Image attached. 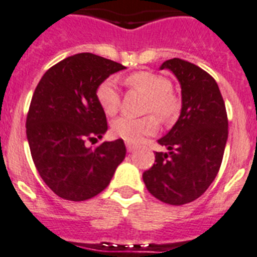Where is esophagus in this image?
I'll use <instances>...</instances> for the list:
<instances>
[{
  "mask_svg": "<svg viewBox=\"0 0 257 257\" xmlns=\"http://www.w3.org/2000/svg\"><path fill=\"white\" fill-rule=\"evenodd\" d=\"M126 149H128V152H133V150L136 149V147H135V145H133V144L126 143Z\"/></svg>",
  "mask_w": 257,
  "mask_h": 257,
  "instance_id": "34e87169",
  "label": "esophagus"
}]
</instances>
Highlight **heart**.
Instances as JSON below:
<instances>
[{"label": "heart", "instance_id": "obj_1", "mask_svg": "<svg viewBox=\"0 0 257 257\" xmlns=\"http://www.w3.org/2000/svg\"><path fill=\"white\" fill-rule=\"evenodd\" d=\"M124 84L129 89L140 91L147 95L144 112L156 113L161 121H169L178 114L181 99L172 88V83L168 78L148 71H137L125 76ZM96 99L104 113L108 116L117 113L120 93L112 79H105L100 83L96 89ZM157 117L154 114H147L137 118L122 116L112 122V133L126 143H139L145 136L156 132L158 126Z\"/></svg>", "mask_w": 257, "mask_h": 257}]
</instances>
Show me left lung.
Wrapping results in <instances>:
<instances>
[{
	"label": "left lung",
	"mask_w": 257,
	"mask_h": 257,
	"mask_svg": "<svg viewBox=\"0 0 257 257\" xmlns=\"http://www.w3.org/2000/svg\"><path fill=\"white\" fill-rule=\"evenodd\" d=\"M181 83L182 109L177 122L157 141L156 164L144 172L149 193L164 203L181 206L199 198L215 179L228 137L226 105L215 79L187 60L173 58L161 70Z\"/></svg>",
	"instance_id": "8db88e82"
}]
</instances>
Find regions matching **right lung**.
I'll return each mask as SVG.
<instances>
[{
	"instance_id": "1",
	"label": "right lung",
	"mask_w": 257,
	"mask_h": 257,
	"mask_svg": "<svg viewBox=\"0 0 257 257\" xmlns=\"http://www.w3.org/2000/svg\"><path fill=\"white\" fill-rule=\"evenodd\" d=\"M124 68L81 53L60 60L39 80L27 112V141L39 176L58 197L74 202L96 197L125 158L121 139L88 147L108 129L96 89Z\"/></svg>"
}]
</instances>
